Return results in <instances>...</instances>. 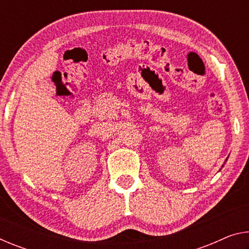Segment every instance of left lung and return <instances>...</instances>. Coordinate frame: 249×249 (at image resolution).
Returning <instances> with one entry per match:
<instances>
[{
  "mask_svg": "<svg viewBox=\"0 0 249 249\" xmlns=\"http://www.w3.org/2000/svg\"><path fill=\"white\" fill-rule=\"evenodd\" d=\"M227 158H229V157H227ZM227 158H226V159H225V162H226V160H227ZM223 166H224V165H223ZM223 166H222V167H223Z\"/></svg>",
  "mask_w": 249,
  "mask_h": 249,
  "instance_id": "8db88e82",
  "label": "left lung"
}]
</instances>
